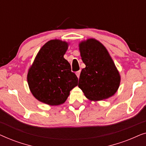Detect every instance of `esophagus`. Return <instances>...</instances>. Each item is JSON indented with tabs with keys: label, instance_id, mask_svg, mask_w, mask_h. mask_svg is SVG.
I'll list each match as a JSON object with an SVG mask.
<instances>
[{
	"label": "esophagus",
	"instance_id": "esophagus-1",
	"mask_svg": "<svg viewBox=\"0 0 146 146\" xmlns=\"http://www.w3.org/2000/svg\"><path fill=\"white\" fill-rule=\"evenodd\" d=\"M80 72H81V71H80V70L77 71L76 72V76H77V77H78V78H79V77H80Z\"/></svg>",
	"mask_w": 146,
	"mask_h": 146
}]
</instances>
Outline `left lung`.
I'll use <instances>...</instances> for the list:
<instances>
[{"label": "left lung", "mask_w": 146, "mask_h": 146, "mask_svg": "<svg viewBox=\"0 0 146 146\" xmlns=\"http://www.w3.org/2000/svg\"><path fill=\"white\" fill-rule=\"evenodd\" d=\"M86 67L82 70L78 87L88 99L102 100L112 96L120 84V75L102 44L89 38L79 44Z\"/></svg>", "instance_id": "obj_1"}]
</instances>
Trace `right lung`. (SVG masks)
I'll list each match as a JSON object with an SVG mask.
<instances>
[{"mask_svg":"<svg viewBox=\"0 0 146 146\" xmlns=\"http://www.w3.org/2000/svg\"><path fill=\"white\" fill-rule=\"evenodd\" d=\"M68 44L60 40L47 42L29 70L27 81L38 100L50 106L64 103L78 79L64 58Z\"/></svg>","mask_w":146,"mask_h":146,"instance_id":"add662e5","label":"right lung"}]
</instances>
